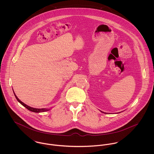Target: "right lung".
<instances>
[{"mask_svg": "<svg viewBox=\"0 0 154 154\" xmlns=\"http://www.w3.org/2000/svg\"><path fill=\"white\" fill-rule=\"evenodd\" d=\"M14 95L17 98V100H18V101L21 103L22 104L23 106H24L26 109H27L28 110L31 111H32V112H44V111H48L49 110L48 109H35V108H32V107H31L27 105H26L25 104H24L23 103H22V101L21 100H20V99L17 97V95H15V94L14 93Z\"/></svg>", "mask_w": 154, "mask_h": 154, "instance_id": "right-lung-1", "label": "right lung"}]
</instances>
